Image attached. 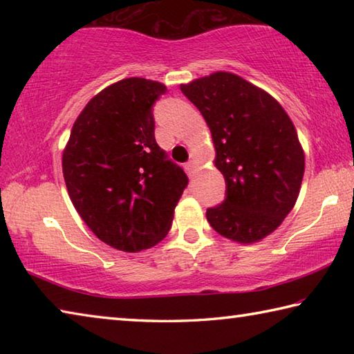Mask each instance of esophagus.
<instances>
[{"label":"esophagus","instance_id":"esophagus-1","mask_svg":"<svg viewBox=\"0 0 354 354\" xmlns=\"http://www.w3.org/2000/svg\"><path fill=\"white\" fill-rule=\"evenodd\" d=\"M185 169H187L189 173H194L195 169H196V162H195V160H190V162H189L187 165H185Z\"/></svg>","mask_w":354,"mask_h":354}]
</instances>
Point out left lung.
I'll return each mask as SVG.
<instances>
[{
    "mask_svg": "<svg viewBox=\"0 0 354 354\" xmlns=\"http://www.w3.org/2000/svg\"><path fill=\"white\" fill-rule=\"evenodd\" d=\"M205 117L214 164L226 198L207 209L220 236L250 245L270 236L295 206L304 175V151L284 107L270 93L230 71L181 84Z\"/></svg>",
    "mask_w": 354,
    "mask_h": 354,
    "instance_id": "8db88e82",
    "label": "left lung"
}]
</instances>
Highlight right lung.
Wrapping results in <instances>:
<instances>
[{
  "instance_id": "right-lung-1",
  "label": "right lung",
  "mask_w": 354,
  "mask_h": 354,
  "mask_svg": "<svg viewBox=\"0 0 354 354\" xmlns=\"http://www.w3.org/2000/svg\"><path fill=\"white\" fill-rule=\"evenodd\" d=\"M162 82L127 77L103 88L75 120L62 153L68 196L100 241L127 253L169 234L187 185L154 139L151 107Z\"/></svg>"
}]
</instances>
